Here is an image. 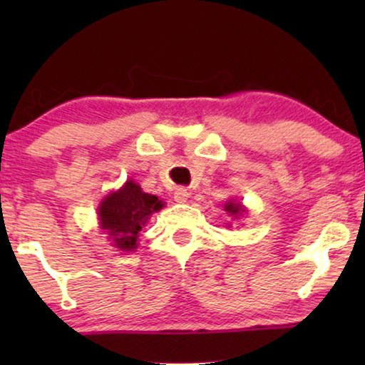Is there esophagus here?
<instances>
[{
	"label": "esophagus",
	"mask_w": 365,
	"mask_h": 365,
	"mask_svg": "<svg viewBox=\"0 0 365 365\" xmlns=\"http://www.w3.org/2000/svg\"><path fill=\"white\" fill-rule=\"evenodd\" d=\"M187 197H189V192H187L186 187H178L176 191H174V201L179 202V204L186 202Z\"/></svg>",
	"instance_id": "1"
}]
</instances>
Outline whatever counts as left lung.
<instances>
[{"label": "left lung", "mask_w": 365, "mask_h": 365, "mask_svg": "<svg viewBox=\"0 0 365 365\" xmlns=\"http://www.w3.org/2000/svg\"><path fill=\"white\" fill-rule=\"evenodd\" d=\"M224 211H226L232 219H237L241 214L246 212V207H244L241 202L227 201L226 204H224Z\"/></svg>", "instance_id": "obj_1"}]
</instances>
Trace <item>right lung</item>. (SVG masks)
<instances>
[{
	"instance_id": "right-lung-1",
	"label": "right lung",
	"mask_w": 365,
	"mask_h": 365,
	"mask_svg": "<svg viewBox=\"0 0 365 365\" xmlns=\"http://www.w3.org/2000/svg\"><path fill=\"white\" fill-rule=\"evenodd\" d=\"M164 202L158 196L143 192L139 184L126 181L118 191L109 192L98 207L99 226L108 234L114 247L131 252L138 247V237L151 214L163 209Z\"/></svg>"
}]
</instances>
